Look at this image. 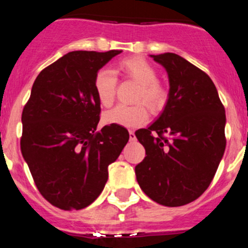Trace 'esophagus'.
Returning a JSON list of instances; mask_svg holds the SVG:
<instances>
[{"label":"esophagus","instance_id":"1","mask_svg":"<svg viewBox=\"0 0 248 248\" xmlns=\"http://www.w3.org/2000/svg\"><path fill=\"white\" fill-rule=\"evenodd\" d=\"M129 140L130 141L136 140V136H135V133H134V130H129Z\"/></svg>","mask_w":248,"mask_h":248}]
</instances>
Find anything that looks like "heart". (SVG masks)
Here are the masks:
<instances>
[{
    "mask_svg": "<svg viewBox=\"0 0 248 248\" xmlns=\"http://www.w3.org/2000/svg\"><path fill=\"white\" fill-rule=\"evenodd\" d=\"M119 72L122 76L138 82L140 88L136 92V100L144 101L153 109L163 106L167 92L158 82L157 71L150 62L141 57H129L119 62ZM118 79L115 73L108 69H100L95 73L93 86L96 98L102 106H110L114 100V93ZM149 114L143 104L126 106L118 105L104 114V122L108 124H119L122 127H139L148 121Z\"/></svg>",
    "mask_w": 248,
    "mask_h": 248,
    "instance_id": "1",
    "label": "heart"
}]
</instances>
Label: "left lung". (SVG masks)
Here are the masks:
<instances>
[{
  "label": "left lung",
  "instance_id": "8db88e82",
  "mask_svg": "<svg viewBox=\"0 0 248 248\" xmlns=\"http://www.w3.org/2000/svg\"><path fill=\"white\" fill-rule=\"evenodd\" d=\"M150 57L166 69L170 88L161 115L135 133L146 149L135 167L136 179L156 203L182 206L197 199L215 177L226 147L225 108L211 78L183 57Z\"/></svg>",
  "mask_w": 248,
  "mask_h": 248
}]
</instances>
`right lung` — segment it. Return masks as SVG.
<instances>
[{"label":"right lung","instance_id":"obj_1","mask_svg":"<svg viewBox=\"0 0 248 248\" xmlns=\"http://www.w3.org/2000/svg\"><path fill=\"white\" fill-rule=\"evenodd\" d=\"M121 52L72 51L45 67L31 88L22 113V155L43 197L62 210L84 209L98 198L108 166L129 140L119 124L96 132L95 73Z\"/></svg>","mask_w":248,"mask_h":248}]
</instances>
